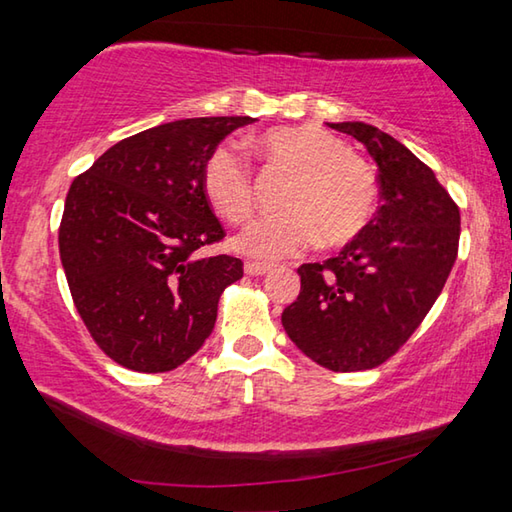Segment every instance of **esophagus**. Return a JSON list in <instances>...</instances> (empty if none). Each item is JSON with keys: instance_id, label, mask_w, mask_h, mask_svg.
<instances>
[{"instance_id": "esophagus-1", "label": "esophagus", "mask_w": 512, "mask_h": 512, "mask_svg": "<svg viewBox=\"0 0 512 512\" xmlns=\"http://www.w3.org/2000/svg\"><path fill=\"white\" fill-rule=\"evenodd\" d=\"M244 271H246V275H253V277H257V275H266V273H271V271H273V266H271V264H262V262H246Z\"/></svg>"}]
</instances>
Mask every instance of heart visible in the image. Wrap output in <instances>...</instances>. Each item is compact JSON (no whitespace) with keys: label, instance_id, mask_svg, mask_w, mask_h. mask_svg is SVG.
I'll return each mask as SVG.
<instances>
[{"label":"heart","instance_id":"obj_1","mask_svg":"<svg viewBox=\"0 0 512 512\" xmlns=\"http://www.w3.org/2000/svg\"><path fill=\"white\" fill-rule=\"evenodd\" d=\"M268 169L291 171L280 205L284 212L255 221L235 239L239 253L287 259L320 239L339 248L357 239L377 210V178L370 164L348 151L325 128L275 126L253 137ZM201 187L214 212L228 223H246L255 212V176L235 144H216L201 169Z\"/></svg>","mask_w":512,"mask_h":512}]
</instances>
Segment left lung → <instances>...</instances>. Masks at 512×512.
Here are the masks:
<instances>
[{"mask_svg": "<svg viewBox=\"0 0 512 512\" xmlns=\"http://www.w3.org/2000/svg\"><path fill=\"white\" fill-rule=\"evenodd\" d=\"M329 128L375 158L381 207L339 255L298 268L300 293L282 325L318 366L357 372L391 359L429 314L456 262L461 212L395 137L363 121Z\"/></svg>", "mask_w": 512, "mask_h": 512, "instance_id": "left-lung-1", "label": "left lung"}]
</instances>
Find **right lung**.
I'll list each match as a JSON object with an SVG mask.
<instances>
[{"mask_svg":"<svg viewBox=\"0 0 512 512\" xmlns=\"http://www.w3.org/2000/svg\"><path fill=\"white\" fill-rule=\"evenodd\" d=\"M250 117H196L126 137L74 178L58 230L72 300L119 366L169 372L201 350L241 259L201 257L225 237L201 187L216 144Z\"/></svg>","mask_w":512,"mask_h":512,"instance_id":"add662e5","label":"right lung"}]
</instances>
